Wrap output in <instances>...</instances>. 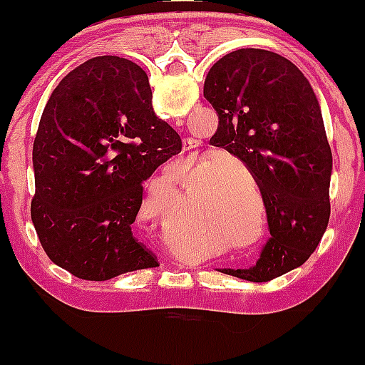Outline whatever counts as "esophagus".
<instances>
[{
	"instance_id": "esophagus-1",
	"label": "esophagus",
	"mask_w": 365,
	"mask_h": 365,
	"mask_svg": "<svg viewBox=\"0 0 365 365\" xmlns=\"http://www.w3.org/2000/svg\"><path fill=\"white\" fill-rule=\"evenodd\" d=\"M197 148V142L194 139H185L183 140V153H187L188 156H194V149Z\"/></svg>"
}]
</instances>
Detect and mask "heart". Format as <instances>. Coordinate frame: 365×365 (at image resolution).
<instances>
[{
    "label": "heart",
    "mask_w": 365,
    "mask_h": 365,
    "mask_svg": "<svg viewBox=\"0 0 365 365\" xmlns=\"http://www.w3.org/2000/svg\"><path fill=\"white\" fill-rule=\"evenodd\" d=\"M199 215L202 225H220V228L228 230L235 238L249 235V220H245L238 192L228 188L225 178L217 180L212 192H209L206 202L199 206Z\"/></svg>",
    "instance_id": "obj_1"
}]
</instances>
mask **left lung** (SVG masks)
Wrapping results in <instances>:
<instances>
[{"instance_id":"left-lung-1","label":"left lung","mask_w":365,"mask_h":365,"mask_svg":"<svg viewBox=\"0 0 365 365\" xmlns=\"http://www.w3.org/2000/svg\"><path fill=\"white\" fill-rule=\"evenodd\" d=\"M204 98L220 118L209 142L252 173L271 233L252 267L223 273L271 282L311 257L329 221L333 156L319 103L290 60L254 48L217 60Z\"/></svg>"}]
</instances>
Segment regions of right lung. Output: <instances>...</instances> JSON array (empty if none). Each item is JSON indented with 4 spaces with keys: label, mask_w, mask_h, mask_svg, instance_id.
<instances>
[{
    "label": "right lung",
    "mask_w": 365,
    "mask_h": 365,
    "mask_svg": "<svg viewBox=\"0 0 365 365\" xmlns=\"http://www.w3.org/2000/svg\"><path fill=\"white\" fill-rule=\"evenodd\" d=\"M148 75L120 56H98L53 91L34 140L31 216L48 257L104 282L159 266L132 233L144 182L182 150L153 110Z\"/></svg>",
    "instance_id": "obj_1"
}]
</instances>
